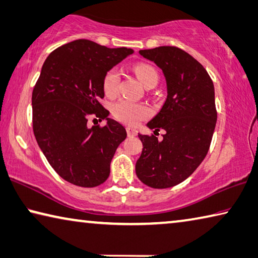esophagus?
I'll list each match as a JSON object with an SVG mask.
<instances>
[{
	"label": "esophagus",
	"mask_w": 258,
	"mask_h": 258,
	"mask_svg": "<svg viewBox=\"0 0 258 258\" xmlns=\"http://www.w3.org/2000/svg\"><path fill=\"white\" fill-rule=\"evenodd\" d=\"M126 131H127L128 137H136V136H138V130L137 128L131 127V126H128V127L126 128Z\"/></svg>",
	"instance_id": "esophagus-1"
}]
</instances>
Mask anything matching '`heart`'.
<instances>
[{
    "mask_svg": "<svg viewBox=\"0 0 258 258\" xmlns=\"http://www.w3.org/2000/svg\"><path fill=\"white\" fill-rule=\"evenodd\" d=\"M139 80L147 87L151 84H157L158 73L153 67L148 64H138L134 68ZM120 75L117 69H111L104 76L103 87L108 96H114L118 93ZM113 114L118 120L127 125H138L141 120L146 119L150 114V110L145 104L136 103L128 100H121L113 105Z\"/></svg>",
    "mask_w": 258,
    "mask_h": 258,
    "instance_id": "heart-1",
    "label": "heart"
}]
</instances>
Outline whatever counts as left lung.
Here are the masks:
<instances>
[{"label":"left lung","mask_w":258,"mask_h":258,"mask_svg":"<svg viewBox=\"0 0 258 258\" xmlns=\"http://www.w3.org/2000/svg\"><path fill=\"white\" fill-rule=\"evenodd\" d=\"M139 54L164 75L166 99L147 126L166 133L163 140L139 134L144 149L136 172L145 185L163 189L186 180L207 156L217 122L215 87L206 69L177 47L146 49Z\"/></svg>","instance_id":"1"}]
</instances>
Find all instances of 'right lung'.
Segmentation results:
<instances>
[{
	"mask_svg": "<svg viewBox=\"0 0 258 258\" xmlns=\"http://www.w3.org/2000/svg\"><path fill=\"white\" fill-rule=\"evenodd\" d=\"M133 52L81 39L44 60L32 94L34 136L52 169L73 185L96 187L109 178L110 163L127 134L99 101L105 73ZM93 113L107 120L105 126L89 127Z\"/></svg>",
	"mask_w": 258,
	"mask_h": 258,
	"instance_id": "1",
	"label": "right lung"
}]
</instances>
